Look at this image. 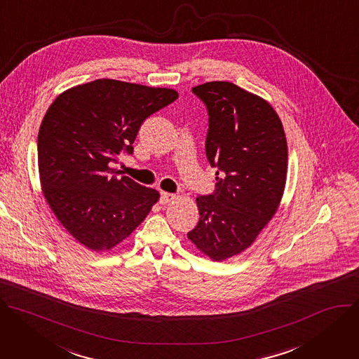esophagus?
Instances as JSON below:
<instances>
[{
  "mask_svg": "<svg viewBox=\"0 0 359 359\" xmlns=\"http://www.w3.org/2000/svg\"><path fill=\"white\" fill-rule=\"evenodd\" d=\"M174 198H175L174 194L161 191V198H159V201H161V204H168V203H171L174 200Z\"/></svg>",
  "mask_w": 359,
  "mask_h": 359,
  "instance_id": "esophagus-1",
  "label": "esophagus"
}]
</instances>
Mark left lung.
Listing matches in <instances>:
<instances>
[{
	"instance_id": "8db88e82",
	"label": "left lung",
	"mask_w": 359,
	"mask_h": 359,
	"mask_svg": "<svg viewBox=\"0 0 359 359\" xmlns=\"http://www.w3.org/2000/svg\"><path fill=\"white\" fill-rule=\"evenodd\" d=\"M192 93L208 111L205 152L217 184L196 198L200 221L187 235L212 261H224L247 250L275 215L287 181V138L275 109L232 83Z\"/></svg>"
}]
</instances>
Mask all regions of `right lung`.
<instances>
[{
    "mask_svg": "<svg viewBox=\"0 0 359 359\" xmlns=\"http://www.w3.org/2000/svg\"><path fill=\"white\" fill-rule=\"evenodd\" d=\"M178 93L116 79L72 87L50 105L38 133V170L46 200L62 226L93 251L111 250L145 219L159 194L118 178L112 163L145 119Z\"/></svg>",
    "mask_w": 359,
    "mask_h": 359,
    "instance_id": "right-lung-1",
    "label": "right lung"
}]
</instances>
